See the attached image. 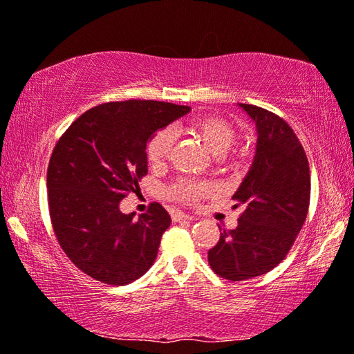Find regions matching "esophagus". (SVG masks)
I'll use <instances>...</instances> for the list:
<instances>
[{"label":"esophagus","mask_w":354,"mask_h":354,"mask_svg":"<svg viewBox=\"0 0 354 354\" xmlns=\"http://www.w3.org/2000/svg\"><path fill=\"white\" fill-rule=\"evenodd\" d=\"M173 222H181V221H194V216L186 214V212H181V211H175L171 214Z\"/></svg>","instance_id":"esophagus-1"}]
</instances>
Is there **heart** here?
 I'll use <instances>...</instances> for the list:
<instances>
[{
  "label": "heart",
  "mask_w": 354,
  "mask_h": 354,
  "mask_svg": "<svg viewBox=\"0 0 354 354\" xmlns=\"http://www.w3.org/2000/svg\"><path fill=\"white\" fill-rule=\"evenodd\" d=\"M190 136L197 137L203 147L214 156H223L236 142V131L223 118L214 115H203L189 120L181 126ZM173 145V133L168 129L156 132L147 147L149 165L160 167L165 164ZM211 192V184L194 179H179L168 189V194L183 203H194Z\"/></svg>",
  "instance_id": "heart-1"
}]
</instances>
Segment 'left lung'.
<instances>
[{
  "label": "left lung",
  "instance_id": "1",
  "mask_svg": "<svg viewBox=\"0 0 354 354\" xmlns=\"http://www.w3.org/2000/svg\"><path fill=\"white\" fill-rule=\"evenodd\" d=\"M239 106L257 127L254 162L233 195L244 211L234 230L218 227L207 252L212 271L233 282L266 274L287 257L310 203L308 160L293 129L261 106Z\"/></svg>",
  "mask_w": 354,
  "mask_h": 354
}]
</instances>
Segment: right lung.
<instances>
[{"label": "right lung", "mask_w": 354, "mask_h": 354, "mask_svg": "<svg viewBox=\"0 0 354 354\" xmlns=\"http://www.w3.org/2000/svg\"><path fill=\"white\" fill-rule=\"evenodd\" d=\"M189 111L157 100L109 102L85 111L58 140L47 170L50 218L61 249L89 277L121 287L153 266L170 214L151 203L133 218L120 203L148 173L149 140Z\"/></svg>", "instance_id": "add662e5"}]
</instances>
